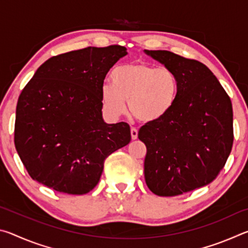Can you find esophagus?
<instances>
[{"mask_svg": "<svg viewBox=\"0 0 248 248\" xmlns=\"http://www.w3.org/2000/svg\"><path fill=\"white\" fill-rule=\"evenodd\" d=\"M130 132H131V138L132 140H136L138 138V130L136 128H131V130H130Z\"/></svg>", "mask_w": 248, "mask_h": 248, "instance_id": "esophagus-1", "label": "esophagus"}]
</instances>
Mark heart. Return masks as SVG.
I'll list each match as a JSON object with an SVG mask.
<instances>
[{"mask_svg":"<svg viewBox=\"0 0 248 248\" xmlns=\"http://www.w3.org/2000/svg\"><path fill=\"white\" fill-rule=\"evenodd\" d=\"M112 84L104 83L100 98L112 117L123 115L128 102L133 117L143 123L158 121L174 108L179 93L177 75L169 68L144 62L119 65L111 73Z\"/></svg>","mask_w":248,"mask_h":248,"instance_id":"b5f03b06","label":"heart"}]
</instances>
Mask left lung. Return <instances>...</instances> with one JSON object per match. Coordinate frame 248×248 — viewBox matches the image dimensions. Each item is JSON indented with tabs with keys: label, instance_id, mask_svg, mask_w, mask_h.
I'll list each match as a JSON object with an SVG mask.
<instances>
[{
	"label": "left lung",
	"instance_id": "obj_1",
	"mask_svg": "<svg viewBox=\"0 0 248 248\" xmlns=\"http://www.w3.org/2000/svg\"><path fill=\"white\" fill-rule=\"evenodd\" d=\"M145 53L173 70L179 81L174 108L161 120L142 125L138 134L146 146L149 189L174 197L205 186L223 170L234 140L232 103L201 62L166 50Z\"/></svg>",
	"mask_w": 248,
	"mask_h": 248
}]
</instances>
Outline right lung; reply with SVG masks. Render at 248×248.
Masks as SVG:
<instances>
[{
    "mask_svg": "<svg viewBox=\"0 0 248 248\" xmlns=\"http://www.w3.org/2000/svg\"><path fill=\"white\" fill-rule=\"evenodd\" d=\"M125 54L119 45L58 54L26 84L16 106L14 143L33 180L59 192L87 194L106 157L129 143V124L104 123L100 98L106 74Z\"/></svg>",
    "mask_w": 248,
    "mask_h": 248,
    "instance_id": "add662e5",
    "label": "right lung"
}]
</instances>
